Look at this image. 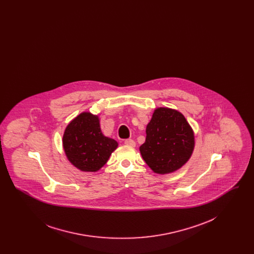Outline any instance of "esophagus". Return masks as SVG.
Masks as SVG:
<instances>
[{"instance_id":"1","label":"esophagus","mask_w":254,"mask_h":254,"mask_svg":"<svg viewBox=\"0 0 254 254\" xmlns=\"http://www.w3.org/2000/svg\"><path fill=\"white\" fill-rule=\"evenodd\" d=\"M125 144L127 145H129V146H135V142L133 141L132 139H127L125 141Z\"/></svg>"}]
</instances>
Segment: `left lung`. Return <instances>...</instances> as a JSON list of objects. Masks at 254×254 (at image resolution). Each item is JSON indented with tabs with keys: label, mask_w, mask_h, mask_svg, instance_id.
I'll use <instances>...</instances> for the list:
<instances>
[{
	"label": "left lung",
	"mask_w": 254,
	"mask_h": 254,
	"mask_svg": "<svg viewBox=\"0 0 254 254\" xmlns=\"http://www.w3.org/2000/svg\"><path fill=\"white\" fill-rule=\"evenodd\" d=\"M145 132V142L140 146V152L156 173L166 174L180 169L192 154L193 131L177 110L155 109Z\"/></svg>",
	"instance_id": "8db88e82"
}]
</instances>
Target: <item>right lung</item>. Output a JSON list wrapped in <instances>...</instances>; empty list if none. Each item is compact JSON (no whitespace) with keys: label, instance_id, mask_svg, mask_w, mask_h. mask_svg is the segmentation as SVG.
I'll use <instances>...</instances> for the list:
<instances>
[{"label":"right lung","instance_id":"right-lung-1","mask_svg":"<svg viewBox=\"0 0 254 254\" xmlns=\"http://www.w3.org/2000/svg\"><path fill=\"white\" fill-rule=\"evenodd\" d=\"M63 145L66 157L76 168L97 171L108 162L118 143L102 133L98 116L83 112L66 127Z\"/></svg>","mask_w":254,"mask_h":254}]
</instances>
